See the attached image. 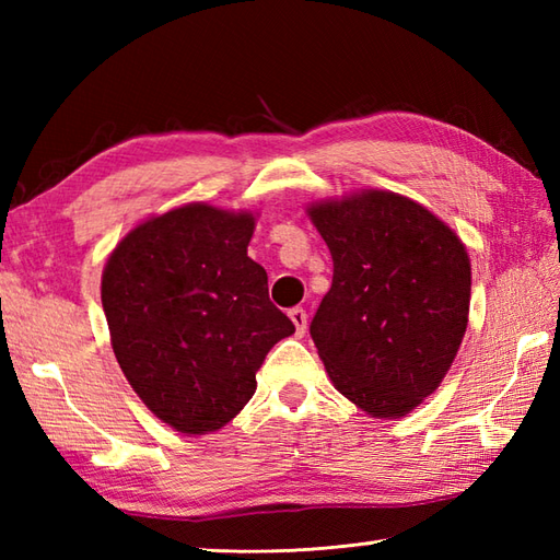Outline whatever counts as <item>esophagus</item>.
I'll list each match as a JSON object with an SVG mask.
<instances>
[{
	"label": "esophagus",
	"mask_w": 560,
	"mask_h": 560,
	"mask_svg": "<svg viewBox=\"0 0 560 560\" xmlns=\"http://www.w3.org/2000/svg\"><path fill=\"white\" fill-rule=\"evenodd\" d=\"M289 317H291V323L295 325V335L303 337L305 329H307V313L303 311V307H291Z\"/></svg>",
	"instance_id": "obj_1"
}]
</instances>
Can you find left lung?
Listing matches in <instances>:
<instances>
[{"label": "left lung", "instance_id": "8db88e82", "mask_svg": "<svg viewBox=\"0 0 560 560\" xmlns=\"http://www.w3.org/2000/svg\"><path fill=\"white\" fill-rule=\"evenodd\" d=\"M307 217L335 261L311 337L331 383L375 419L433 395L467 331L471 265L455 231L416 201L365 189Z\"/></svg>", "mask_w": 560, "mask_h": 560}]
</instances>
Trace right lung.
Returning <instances> with one entry per match:
<instances>
[{"mask_svg": "<svg viewBox=\"0 0 560 560\" xmlns=\"http://www.w3.org/2000/svg\"><path fill=\"white\" fill-rule=\"evenodd\" d=\"M255 217L185 205L129 231L103 269L115 359L141 401L187 435L219 431L295 327L247 257Z\"/></svg>", "mask_w": 560, "mask_h": 560, "instance_id": "add662e5", "label": "right lung"}]
</instances>
